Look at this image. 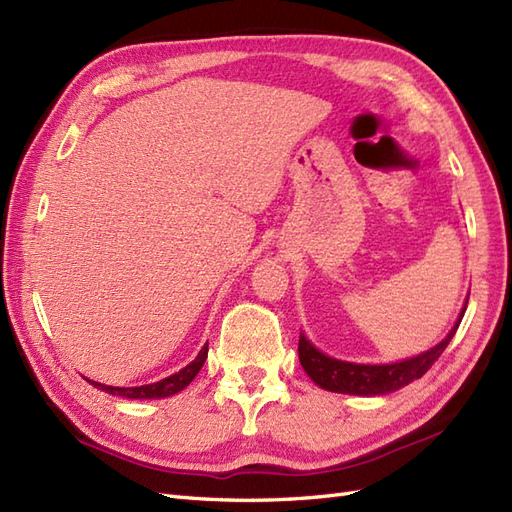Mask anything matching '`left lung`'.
Masks as SVG:
<instances>
[{
	"mask_svg": "<svg viewBox=\"0 0 512 512\" xmlns=\"http://www.w3.org/2000/svg\"><path fill=\"white\" fill-rule=\"evenodd\" d=\"M467 308V303H465ZM463 308V312H465ZM463 312L459 316L457 325L452 327L450 334L441 340L435 349L426 351L418 357L405 359L398 364H385V366H364V364H351L340 362V359L327 357L321 351H316L306 336H299V362L303 370L308 372L310 379L321 385L323 390L338 392V394H357V396H377L394 392L403 385L411 383L413 379H420L424 372L431 368L437 357L446 351L448 342L452 340L454 331L459 329L463 319Z\"/></svg>",
	"mask_w": 512,
	"mask_h": 512,
	"instance_id": "obj_1",
	"label": "left lung"
}]
</instances>
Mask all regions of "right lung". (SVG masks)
<instances>
[{"label": "right lung", "mask_w": 512, "mask_h": 512, "mask_svg": "<svg viewBox=\"0 0 512 512\" xmlns=\"http://www.w3.org/2000/svg\"><path fill=\"white\" fill-rule=\"evenodd\" d=\"M206 355H209V344H204L198 357L193 359L191 364H187L183 370H178L176 375H172L168 379H161L157 383H150V385H140V388H112V385H101V383H94L90 379L88 381L94 385V388H101L109 394H118L124 398H165V396H172V394L187 388V385L193 381V377L198 375L202 364L206 362Z\"/></svg>", "instance_id": "right-lung-1"}]
</instances>
